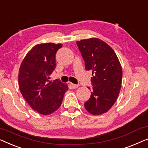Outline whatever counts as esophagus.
Returning a JSON list of instances; mask_svg holds the SVG:
<instances>
[{
	"label": "esophagus",
	"instance_id": "obj_1",
	"mask_svg": "<svg viewBox=\"0 0 148 148\" xmlns=\"http://www.w3.org/2000/svg\"><path fill=\"white\" fill-rule=\"evenodd\" d=\"M70 85H71V86H72V88H73V89H76V88H78V85H77V84H72V83H71V84H70Z\"/></svg>",
	"mask_w": 148,
	"mask_h": 148
}]
</instances>
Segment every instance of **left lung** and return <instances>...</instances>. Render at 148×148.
Instances as JSON below:
<instances>
[{
    "label": "left lung",
    "mask_w": 148,
    "mask_h": 148,
    "mask_svg": "<svg viewBox=\"0 0 148 148\" xmlns=\"http://www.w3.org/2000/svg\"><path fill=\"white\" fill-rule=\"evenodd\" d=\"M85 62L92 72V90L84 103L86 111L94 115L107 113L115 103L122 82V68L113 49L101 39L92 37L76 42Z\"/></svg>",
    "instance_id": "1"
}]
</instances>
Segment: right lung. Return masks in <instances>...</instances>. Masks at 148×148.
Here are the masks:
<instances>
[{
  "instance_id": "right-lung-1",
  "label": "right lung",
  "mask_w": 148,
  "mask_h": 148,
  "mask_svg": "<svg viewBox=\"0 0 148 148\" xmlns=\"http://www.w3.org/2000/svg\"><path fill=\"white\" fill-rule=\"evenodd\" d=\"M61 43L35 45L23 60L18 71V86L23 97L33 110L43 115L59 109L68 86L56 79L49 80L56 68V53Z\"/></svg>"
}]
</instances>
